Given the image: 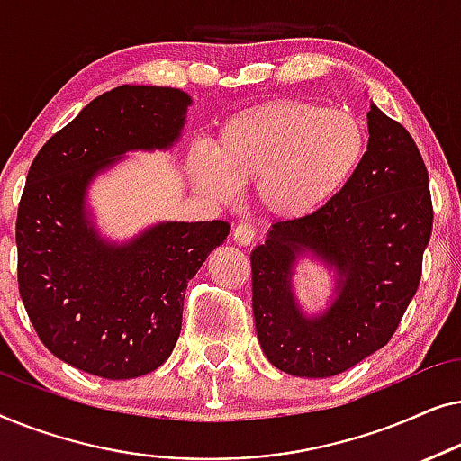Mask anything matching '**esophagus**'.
Instances as JSON below:
<instances>
[{
	"instance_id": "esophagus-1",
	"label": "esophagus",
	"mask_w": 461,
	"mask_h": 461,
	"mask_svg": "<svg viewBox=\"0 0 461 461\" xmlns=\"http://www.w3.org/2000/svg\"><path fill=\"white\" fill-rule=\"evenodd\" d=\"M232 239H235V243H239V245L254 243L256 226L251 222H239L235 229H232Z\"/></svg>"
}]
</instances>
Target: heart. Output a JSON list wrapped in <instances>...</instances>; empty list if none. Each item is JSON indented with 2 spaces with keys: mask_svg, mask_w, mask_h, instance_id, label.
<instances>
[{
  "mask_svg": "<svg viewBox=\"0 0 461 461\" xmlns=\"http://www.w3.org/2000/svg\"><path fill=\"white\" fill-rule=\"evenodd\" d=\"M365 147L363 123L352 113L311 100H273L229 119L216 149L194 155L193 176L222 199L258 185L264 210L304 218L342 191Z\"/></svg>",
  "mask_w": 461,
  "mask_h": 461,
  "instance_id": "obj_1",
  "label": "heart"
}]
</instances>
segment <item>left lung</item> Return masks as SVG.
<instances>
[{
    "label": "left lung",
    "mask_w": 461,
    "mask_h": 461,
    "mask_svg": "<svg viewBox=\"0 0 461 461\" xmlns=\"http://www.w3.org/2000/svg\"><path fill=\"white\" fill-rule=\"evenodd\" d=\"M363 161L342 191L304 218L273 224L251 251V306L264 355L300 377L355 367L394 336L421 279L432 199L413 138L371 104ZM300 253L339 270V295L319 318L302 315L291 275Z\"/></svg>",
    "instance_id": "8db88e82"
}]
</instances>
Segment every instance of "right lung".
Returning <instances> with one entry per match:
<instances>
[{
  "instance_id": "obj_1",
  "label": "right lung",
  "mask_w": 461,
  "mask_h": 461,
  "mask_svg": "<svg viewBox=\"0 0 461 461\" xmlns=\"http://www.w3.org/2000/svg\"><path fill=\"white\" fill-rule=\"evenodd\" d=\"M191 96L119 86L50 138L27 174L16 218L18 292L46 348L106 380L150 374L182 327L188 281L230 224L161 222L123 245L98 237L86 213L94 176L128 150L169 149Z\"/></svg>"
}]
</instances>
